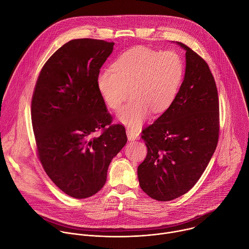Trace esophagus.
<instances>
[{"instance_id":"1","label":"esophagus","mask_w":249,"mask_h":249,"mask_svg":"<svg viewBox=\"0 0 249 249\" xmlns=\"http://www.w3.org/2000/svg\"><path fill=\"white\" fill-rule=\"evenodd\" d=\"M126 133H127V137H128L129 141H134V140H137L139 138V132L136 131V130L128 129L126 131Z\"/></svg>"}]
</instances>
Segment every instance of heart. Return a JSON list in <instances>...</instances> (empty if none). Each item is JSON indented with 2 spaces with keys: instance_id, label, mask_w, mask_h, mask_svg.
<instances>
[{
  "instance_id": "1",
  "label": "heart",
  "mask_w": 249,
  "mask_h": 249,
  "mask_svg": "<svg viewBox=\"0 0 249 249\" xmlns=\"http://www.w3.org/2000/svg\"><path fill=\"white\" fill-rule=\"evenodd\" d=\"M184 62L175 51L135 47L122 53L97 77V89L105 104L118 111L130 95L131 100L118 114L127 126L138 129L150 112L160 114L175 100L184 78Z\"/></svg>"
}]
</instances>
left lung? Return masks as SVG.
I'll list each match as a JSON object with an SVG mask.
<instances>
[{
    "instance_id": "left-lung-1",
    "label": "left lung",
    "mask_w": 249,
    "mask_h": 249,
    "mask_svg": "<svg viewBox=\"0 0 249 249\" xmlns=\"http://www.w3.org/2000/svg\"><path fill=\"white\" fill-rule=\"evenodd\" d=\"M186 69L170 107L142 131L147 157L138 166L140 186L158 201L187 193L199 180L218 145L219 97L207 62L187 45Z\"/></svg>"
}]
</instances>
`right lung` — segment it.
I'll return each instance as SVG.
<instances>
[{
  "mask_svg": "<svg viewBox=\"0 0 249 249\" xmlns=\"http://www.w3.org/2000/svg\"><path fill=\"white\" fill-rule=\"evenodd\" d=\"M113 45L90 38L67 42L46 61L34 87L37 157L55 185L73 198L90 197L103 187L112 159L127 143L125 127L112 124L97 89Z\"/></svg>",
  "mask_w": 249,
  "mask_h": 249,
  "instance_id": "add662e5",
  "label": "right lung"
}]
</instances>
